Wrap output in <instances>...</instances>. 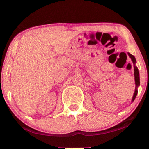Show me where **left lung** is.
I'll list each match as a JSON object with an SVG mask.
<instances>
[{
  "mask_svg": "<svg viewBox=\"0 0 149 149\" xmlns=\"http://www.w3.org/2000/svg\"><path fill=\"white\" fill-rule=\"evenodd\" d=\"M129 57L131 58L133 64H134V80H135V85H136V88H135V91L134 93V95H133L132 97V102L134 100V99L136 98V95H137V88L140 85V81H139V70H138V68L135 66V64H136V59H135V57L132 54H131L130 53L128 52L127 53Z\"/></svg>",
  "mask_w": 149,
  "mask_h": 149,
  "instance_id": "8db88e82",
  "label": "left lung"
}]
</instances>
